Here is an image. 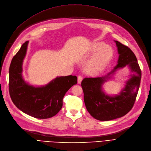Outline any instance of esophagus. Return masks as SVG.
Instances as JSON below:
<instances>
[{
	"label": "esophagus",
	"mask_w": 151,
	"mask_h": 151,
	"mask_svg": "<svg viewBox=\"0 0 151 151\" xmlns=\"http://www.w3.org/2000/svg\"><path fill=\"white\" fill-rule=\"evenodd\" d=\"M83 77L81 76H78V77H77V82H78V83L81 84L82 81H83Z\"/></svg>",
	"instance_id": "esophagus-1"
}]
</instances>
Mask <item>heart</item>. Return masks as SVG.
<instances>
[{
  "label": "heart",
  "mask_w": 151,
  "mask_h": 151,
  "mask_svg": "<svg viewBox=\"0 0 151 151\" xmlns=\"http://www.w3.org/2000/svg\"><path fill=\"white\" fill-rule=\"evenodd\" d=\"M113 48L103 42L91 43L85 53V56L93 55L86 63V70L91 74L101 72L111 61L113 57Z\"/></svg>",
  "instance_id": "obj_1"
}]
</instances>
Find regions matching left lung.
Here are the masks:
<instances>
[{"instance_id":"8db88e82","label":"left lung","mask_w":151,"mask_h":151,"mask_svg":"<svg viewBox=\"0 0 151 151\" xmlns=\"http://www.w3.org/2000/svg\"><path fill=\"white\" fill-rule=\"evenodd\" d=\"M119 54L117 65L107 75L86 77L81 83L87 110L95 119L109 121L122 117L133 107L141 79V70L134 52L125 45L115 41ZM129 65L133 75L118 95L110 96L102 90V85L111 79L118 69Z\"/></svg>"}]
</instances>
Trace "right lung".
Here are the masks:
<instances>
[{
  "label": "right lung",
  "mask_w": 151,
  "mask_h": 151,
  "mask_svg": "<svg viewBox=\"0 0 151 151\" xmlns=\"http://www.w3.org/2000/svg\"><path fill=\"white\" fill-rule=\"evenodd\" d=\"M28 41L22 44L12 59L9 67V94L13 103L31 116L46 119L56 115L63 105V98L77 83L76 76L57 77L45 86H34L26 83L22 76V63Z\"/></svg>",
  "instance_id": "right-lung-1"
}]
</instances>
